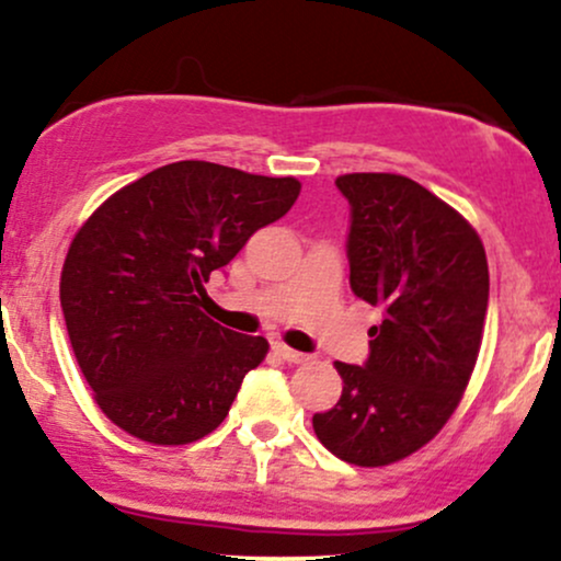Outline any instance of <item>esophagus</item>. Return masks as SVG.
<instances>
[{
    "label": "esophagus",
    "mask_w": 561,
    "mask_h": 561,
    "mask_svg": "<svg viewBox=\"0 0 561 561\" xmlns=\"http://www.w3.org/2000/svg\"><path fill=\"white\" fill-rule=\"evenodd\" d=\"M273 352H275V357H280L283 362H288V365H301V362L309 359V354L296 352V348L286 346V344H273Z\"/></svg>",
    "instance_id": "esophagus-1"
}]
</instances>
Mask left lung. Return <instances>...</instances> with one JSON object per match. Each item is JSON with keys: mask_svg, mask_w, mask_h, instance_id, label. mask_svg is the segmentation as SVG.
I'll return each mask as SVG.
<instances>
[{"mask_svg": "<svg viewBox=\"0 0 561 561\" xmlns=\"http://www.w3.org/2000/svg\"><path fill=\"white\" fill-rule=\"evenodd\" d=\"M352 291L380 307L365 365L335 362L344 391L312 417L328 451L383 467L425 446L457 410L489 309V262L476 228L412 178L348 173Z\"/></svg>", "mask_w": 561, "mask_h": 561, "instance_id": "obj_1", "label": "left lung"}]
</instances>
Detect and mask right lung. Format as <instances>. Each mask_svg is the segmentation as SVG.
<instances>
[{"label":"right lung","instance_id":"obj_1","mask_svg":"<svg viewBox=\"0 0 561 561\" xmlns=\"http://www.w3.org/2000/svg\"><path fill=\"white\" fill-rule=\"evenodd\" d=\"M296 178L164 164L112 194L72 239L59 305L78 367L130 436L181 446L213 433L267 354L199 309L204 283L299 196Z\"/></svg>","mask_w":561,"mask_h":561}]
</instances>
